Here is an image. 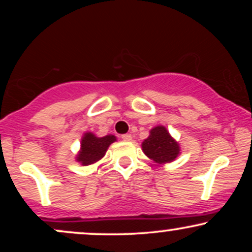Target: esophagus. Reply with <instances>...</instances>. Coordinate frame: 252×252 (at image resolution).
<instances>
[{"label":"esophagus","mask_w":252,"mask_h":252,"mask_svg":"<svg viewBox=\"0 0 252 252\" xmlns=\"http://www.w3.org/2000/svg\"><path fill=\"white\" fill-rule=\"evenodd\" d=\"M122 140L123 141H131L132 135L131 134H124V135H122Z\"/></svg>","instance_id":"obj_1"}]
</instances>
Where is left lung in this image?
I'll use <instances>...</instances> for the list:
<instances>
[{"label": "left lung", "mask_w": 252, "mask_h": 252, "mask_svg": "<svg viewBox=\"0 0 252 252\" xmlns=\"http://www.w3.org/2000/svg\"><path fill=\"white\" fill-rule=\"evenodd\" d=\"M142 150L156 163H169L180 154V146L164 126H158L149 131L148 138L142 142Z\"/></svg>", "instance_id": "obj_1"}]
</instances>
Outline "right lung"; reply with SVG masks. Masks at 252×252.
Segmentation results:
<instances>
[{"label":"right lung","instance_id":"right-lung-1","mask_svg":"<svg viewBox=\"0 0 252 252\" xmlns=\"http://www.w3.org/2000/svg\"><path fill=\"white\" fill-rule=\"evenodd\" d=\"M116 141V136L106 135L104 137H97L92 132H85L80 142V150L76 156L78 161L83 166L96 163L105 155L109 146Z\"/></svg>","mask_w":252,"mask_h":252}]
</instances>
